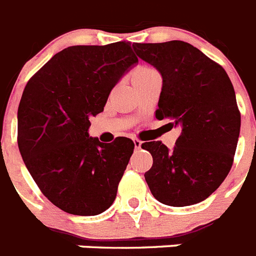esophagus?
Returning <instances> with one entry per match:
<instances>
[{"instance_id":"1","label":"esophagus","mask_w":256,"mask_h":256,"mask_svg":"<svg viewBox=\"0 0 256 256\" xmlns=\"http://www.w3.org/2000/svg\"><path fill=\"white\" fill-rule=\"evenodd\" d=\"M133 144H134V148H136V149H140L141 148V141L140 140H137V138H134V140H133Z\"/></svg>"}]
</instances>
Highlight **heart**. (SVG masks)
I'll return each instance as SVG.
<instances>
[{"mask_svg":"<svg viewBox=\"0 0 256 256\" xmlns=\"http://www.w3.org/2000/svg\"><path fill=\"white\" fill-rule=\"evenodd\" d=\"M152 74H157V72L154 70L153 68H149V66L137 68L136 70L133 72V76H132L133 82L140 81V80H142V78H146Z\"/></svg>","mask_w":256,"mask_h":256,"instance_id":"heart-1","label":"heart"}]
</instances>
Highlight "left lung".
<instances>
[{
  "label": "left lung",
  "mask_w": 256,
  "mask_h": 256,
  "mask_svg": "<svg viewBox=\"0 0 256 256\" xmlns=\"http://www.w3.org/2000/svg\"><path fill=\"white\" fill-rule=\"evenodd\" d=\"M133 50L162 74L156 118L182 128L172 150L161 141L141 145L153 157L145 180L166 206L202 202L233 166L240 114L232 81L221 65L186 42L133 43Z\"/></svg>",
  "instance_id": "obj_1"
}]
</instances>
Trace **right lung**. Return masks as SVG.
Wrapping results in <instances>:
<instances>
[{
    "mask_svg": "<svg viewBox=\"0 0 256 256\" xmlns=\"http://www.w3.org/2000/svg\"><path fill=\"white\" fill-rule=\"evenodd\" d=\"M130 43L73 46L30 78L18 107V146L43 195L70 214L95 216L112 206L134 149L126 137H88L116 82L137 62Z\"/></svg>",
    "mask_w": 256,
    "mask_h": 256,
    "instance_id": "obj_1",
    "label": "right lung"
}]
</instances>
